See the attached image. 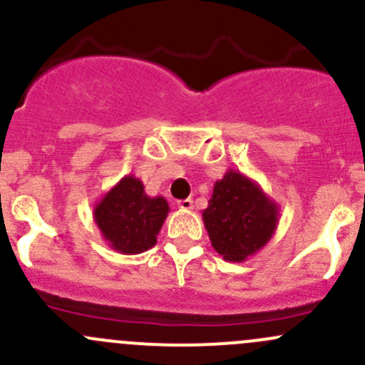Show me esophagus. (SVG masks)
Instances as JSON below:
<instances>
[{
    "label": "esophagus",
    "instance_id": "obj_1",
    "mask_svg": "<svg viewBox=\"0 0 365 365\" xmlns=\"http://www.w3.org/2000/svg\"><path fill=\"white\" fill-rule=\"evenodd\" d=\"M176 205L180 210H192V200H180Z\"/></svg>",
    "mask_w": 365,
    "mask_h": 365
}]
</instances>
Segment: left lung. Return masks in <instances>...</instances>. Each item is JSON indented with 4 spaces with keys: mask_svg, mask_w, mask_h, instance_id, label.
I'll use <instances>...</instances> for the list:
<instances>
[{
    "mask_svg": "<svg viewBox=\"0 0 365 365\" xmlns=\"http://www.w3.org/2000/svg\"><path fill=\"white\" fill-rule=\"evenodd\" d=\"M212 247L226 261H245L264 247L279 224V206L259 183L227 169L203 212Z\"/></svg>",
    "mask_w": 365,
    "mask_h": 365,
    "instance_id": "left-lung-1",
    "label": "left lung"
}]
</instances>
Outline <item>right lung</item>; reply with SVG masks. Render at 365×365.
<instances>
[{"instance_id":"1","label":"right lung","mask_w":365,"mask_h":365,"mask_svg":"<svg viewBox=\"0 0 365 365\" xmlns=\"http://www.w3.org/2000/svg\"><path fill=\"white\" fill-rule=\"evenodd\" d=\"M168 213L164 197H150L141 180L127 175L95 205L93 220L114 251L141 254L157 244Z\"/></svg>"}]
</instances>
